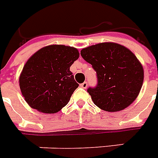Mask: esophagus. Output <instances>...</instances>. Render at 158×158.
<instances>
[{
	"mask_svg": "<svg viewBox=\"0 0 158 158\" xmlns=\"http://www.w3.org/2000/svg\"><path fill=\"white\" fill-rule=\"evenodd\" d=\"M80 87H81V88H83V89H86L87 87H88V83L84 82L83 84H81V85H80Z\"/></svg>",
	"mask_w": 158,
	"mask_h": 158,
	"instance_id": "obj_1",
	"label": "esophagus"
}]
</instances>
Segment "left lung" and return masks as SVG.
Masks as SVG:
<instances>
[{"label":"left lung","mask_w":158,"mask_h":158,"mask_svg":"<svg viewBox=\"0 0 158 158\" xmlns=\"http://www.w3.org/2000/svg\"><path fill=\"white\" fill-rule=\"evenodd\" d=\"M80 54L96 71L98 85L88 89L95 106L106 111H120L137 98L144 70L131 50L109 42L83 48Z\"/></svg>","instance_id":"8db88e82"}]
</instances>
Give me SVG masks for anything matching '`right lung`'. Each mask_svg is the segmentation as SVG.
I'll return each mask as SVG.
<instances>
[{"mask_svg":"<svg viewBox=\"0 0 158 158\" xmlns=\"http://www.w3.org/2000/svg\"><path fill=\"white\" fill-rule=\"evenodd\" d=\"M79 57L73 47L52 44L28 58L19 77L23 96L30 107L46 114L57 113L79 87L69 70Z\"/></svg>","mask_w":158,"mask_h":158,"instance_id":"obj_1","label":"right lung"}]
</instances>
